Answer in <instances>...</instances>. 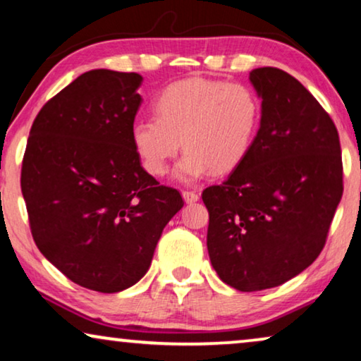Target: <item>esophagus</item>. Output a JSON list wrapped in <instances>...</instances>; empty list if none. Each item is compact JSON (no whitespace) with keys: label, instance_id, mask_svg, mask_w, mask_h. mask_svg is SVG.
Segmentation results:
<instances>
[{"label":"esophagus","instance_id":"obj_1","mask_svg":"<svg viewBox=\"0 0 361 361\" xmlns=\"http://www.w3.org/2000/svg\"><path fill=\"white\" fill-rule=\"evenodd\" d=\"M182 197H184V200L187 204H194V202L199 200V194H195V192L192 190H184L182 192Z\"/></svg>","mask_w":361,"mask_h":361}]
</instances>
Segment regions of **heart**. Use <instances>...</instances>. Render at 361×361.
Masks as SVG:
<instances>
[{"instance_id": "b5f03b06", "label": "heart", "mask_w": 361, "mask_h": 361, "mask_svg": "<svg viewBox=\"0 0 361 361\" xmlns=\"http://www.w3.org/2000/svg\"><path fill=\"white\" fill-rule=\"evenodd\" d=\"M154 115L131 126L142 167L152 176L166 174L182 146L187 152L176 177L192 182L207 171L226 174L248 156L261 123V102L243 83L187 78L157 97Z\"/></svg>"}]
</instances>
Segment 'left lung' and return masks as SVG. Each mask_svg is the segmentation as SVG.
<instances>
[{"label":"left lung","mask_w":361,"mask_h":361,"mask_svg":"<svg viewBox=\"0 0 361 361\" xmlns=\"http://www.w3.org/2000/svg\"><path fill=\"white\" fill-rule=\"evenodd\" d=\"M261 123L248 156L202 192L207 250L220 279L253 293L302 273L322 251L343 194L342 151L332 118L288 72H250Z\"/></svg>","instance_id":"1"}]
</instances>
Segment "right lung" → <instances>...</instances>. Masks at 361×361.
<instances>
[{"instance_id":"right-lung-1","label":"right lung","mask_w":361,"mask_h":361,"mask_svg":"<svg viewBox=\"0 0 361 361\" xmlns=\"http://www.w3.org/2000/svg\"><path fill=\"white\" fill-rule=\"evenodd\" d=\"M142 77L97 68L51 98L32 123L21 190L37 248L82 288L120 293L151 266L184 200L142 169L131 126Z\"/></svg>"}]
</instances>
